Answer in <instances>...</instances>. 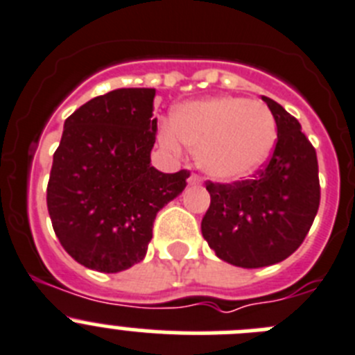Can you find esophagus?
I'll use <instances>...</instances> for the list:
<instances>
[{
    "instance_id": "1",
    "label": "esophagus",
    "mask_w": 355,
    "mask_h": 355,
    "mask_svg": "<svg viewBox=\"0 0 355 355\" xmlns=\"http://www.w3.org/2000/svg\"><path fill=\"white\" fill-rule=\"evenodd\" d=\"M187 182H189V185H200V184H201V177H200V175L193 173V175H191L189 180H187Z\"/></svg>"
}]
</instances>
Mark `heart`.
<instances>
[{
	"instance_id": "1",
	"label": "heart",
	"mask_w": 355,
	"mask_h": 355,
	"mask_svg": "<svg viewBox=\"0 0 355 355\" xmlns=\"http://www.w3.org/2000/svg\"><path fill=\"white\" fill-rule=\"evenodd\" d=\"M272 111L260 101L216 97L182 104L173 122L161 123L159 139L171 154L182 143L196 150L201 170L214 180L233 182L261 168L276 143Z\"/></svg>"
}]
</instances>
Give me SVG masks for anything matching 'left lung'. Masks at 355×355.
I'll use <instances>...</instances> for the list:
<instances>
[{
	"mask_svg": "<svg viewBox=\"0 0 355 355\" xmlns=\"http://www.w3.org/2000/svg\"><path fill=\"white\" fill-rule=\"evenodd\" d=\"M261 98L277 125L270 161L249 180L207 182L210 207L201 221L210 249L244 269L288 258L306 239L320 205L317 152L285 107Z\"/></svg>",
	"mask_w": 355,
	"mask_h": 355,
	"instance_id": "obj_1",
	"label": "left lung"
}]
</instances>
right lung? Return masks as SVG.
Wrapping results in <instances>:
<instances>
[{"label":"right lung","instance_id":"obj_1","mask_svg":"<svg viewBox=\"0 0 355 355\" xmlns=\"http://www.w3.org/2000/svg\"><path fill=\"white\" fill-rule=\"evenodd\" d=\"M154 88H118L70 114L53 155L47 210L78 263L120 272L145 258L155 216L184 191L189 171L150 164Z\"/></svg>","mask_w":355,"mask_h":355}]
</instances>
